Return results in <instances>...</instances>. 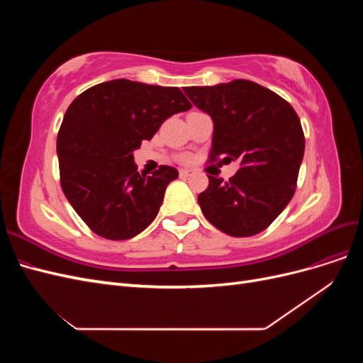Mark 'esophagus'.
<instances>
[{"instance_id":"34e87169","label":"esophagus","mask_w":363,"mask_h":363,"mask_svg":"<svg viewBox=\"0 0 363 363\" xmlns=\"http://www.w3.org/2000/svg\"><path fill=\"white\" fill-rule=\"evenodd\" d=\"M192 174H194V171H191V169H180V177H183V179L191 177Z\"/></svg>"}]
</instances>
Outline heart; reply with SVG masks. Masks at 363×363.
<instances>
[{
    "instance_id": "obj_1",
    "label": "heart",
    "mask_w": 363,
    "mask_h": 363,
    "mask_svg": "<svg viewBox=\"0 0 363 363\" xmlns=\"http://www.w3.org/2000/svg\"><path fill=\"white\" fill-rule=\"evenodd\" d=\"M182 160H188V157H186V156H183V157H182Z\"/></svg>"
}]
</instances>
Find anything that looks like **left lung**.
Here are the masks:
<instances>
[{"instance_id": "1", "label": "left lung", "mask_w": 363, "mask_h": 363, "mask_svg": "<svg viewBox=\"0 0 363 363\" xmlns=\"http://www.w3.org/2000/svg\"><path fill=\"white\" fill-rule=\"evenodd\" d=\"M183 91L213 121L211 160L239 162L227 183L207 175L208 188L199 195L203 215L235 238L263 232L295 192L304 156L298 115L276 92L250 80Z\"/></svg>"}]
</instances>
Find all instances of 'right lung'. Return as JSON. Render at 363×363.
<instances>
[{
  "instance_id": "right-lung-1",
  "label": "right lung",
  "mask_w": 363,
  "mask_h": 363,
  "mask_svg": "<svg viewBox=\"0 0 363 363\" xmlns=\"http://www.w3.org/2000/svg\"><path fill=\"white\" fill-rule=\"evenodd\" d=\"M191 107L179 87L125 79L92 86L71 103L57 136L60 183L92 232L124 240L155 221L179 171L162 164L140 174L133 151L164 119Z\"/></svg>"
}]
</instances>
